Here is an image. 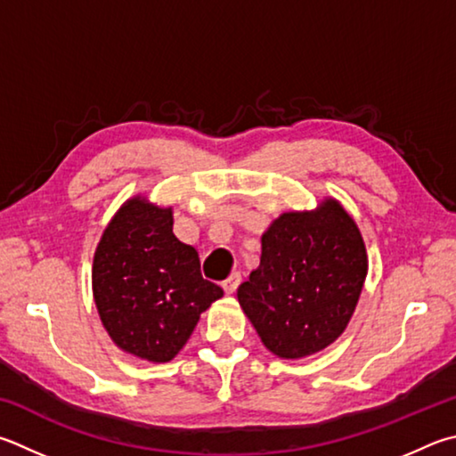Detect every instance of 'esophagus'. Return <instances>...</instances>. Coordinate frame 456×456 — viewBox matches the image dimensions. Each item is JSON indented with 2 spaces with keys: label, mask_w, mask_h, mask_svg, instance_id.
I'll return each mask as SVG.
<instances>
[{
  "label": "esophagus",
  "mask_w": 456,
  "mask_h": 456,
  "mask_svg": "<svg viewBox=\"0 0 456 456\" xmlns=\"http://www.w3.org/2000/svg\"><path fill=\"white\" fill-rule=\"evenodd\" d=\"M239 283H241V273H231V275L223 281V289H225L227 295H233L237 291Z\"/></svg>",
  "instance_id": "obj_1"
}]
</instances>
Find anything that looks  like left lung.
<instances>
[{"mask_svg":"<svg viewBox=\"0 0 456 456\" xmlns=\"http://www.w3.org/2000/svg\"><path fill=\"white\" fill-rule=\"evenodd\" d=\"M367 275V251L337 201L283 213L261 237V263L237 299L263 345L283 359L325 349L343 333Z\"/></svg>","mask_w":456,"mask_h":456,"instance_id":"left-lung-1","label":"left lung"}]
</instances>
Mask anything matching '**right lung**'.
<instances>
[{
    "label": "right lung",
    "instance_id": "1",
    "mask_svg": "<svg viewBox=\"0 0 456 456\" xmlns=\"http://www.w3.org/2000/svg\"><path fill=\"white\" fill-rule=\"evenodd\" d=\"M94 295L119 349L165 362L183 349L223 289L203 279L195 247L173 233L171 209L137 197L121 207L99 241Z\"/></svg>",
    "mask_w": 456,
    "mask_h": 456
}]
</instances>
